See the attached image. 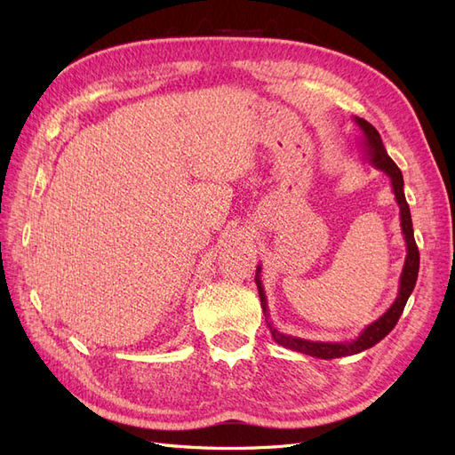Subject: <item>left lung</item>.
Instances as JSON below:
<instances>
[{
  "label": "left lung",
  "instance_id": "1",
  "mask_svg": "<svg viewBox=\"0 0 455 455\" xmlns=\"http://www.w3.org/2000/svg\"><path fill=\"white\" fill-rule=\"evenodd\" d=\"M353 119L356 123V127L361 129V142L359 144L363 148L364 159L391 178L393 194H395L398 209H401V228H403V235H404V241H406V259H404V267H403V273H401V281H398L396 299L393 301L391 307L379 316L378 321L368 324L363 330V332L351 341H341V343H338V341H311V339L283 334L281 330L273 326V323L269 321L266 291H264V284H261V277H259L261 266L256 267L258 294H259L261 309H264L266 323L269 326V332H271L273 339L286 349H292V351L304 353V355H309V356H316V359H324V361L363 353L370 347H374L376 343H379L385 336H387L391 330L395 328V324L398 323V319H401L406 301H408L411 291H414V286H416L418 271H419V251H418V244H416V239H414V228H411L410 206H408L406 197H404L403 172H401V169L396 167L395 161L387 156V149H385V146L381 142V136L376 131V127H371L370 123L363 117H353Z\"/></svg>",
  "mask_w": 455,
  "mask_h": 455
}]
</instances>
